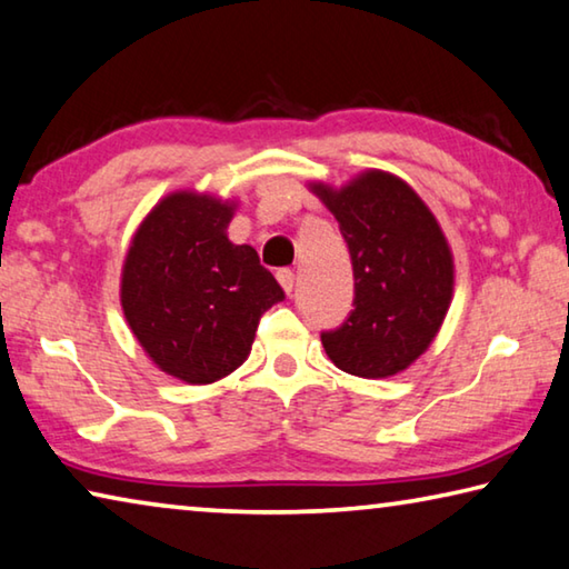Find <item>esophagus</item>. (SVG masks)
<instances>
[{"instance_id": "34e87169", "label": "esophagus", "mask_w": 569, "mask_h": 569, "mask_svg": "<svg viewBox=\"0 0 569 569\" xmlns=\"http://www.w3.org/2000/svg\"><path fill=\"white\" fill-rule=\"evenodd\" d=\"M277 279H279V284H282L284 292H292V287H295V272H292L290 267L277 269Z\"/></svg>"}]
</instances>
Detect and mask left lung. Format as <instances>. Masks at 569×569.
Returning <instances> with one entry per match:
<instances>
[{
    "label": "left lung",
    "mask_w": 569,
    "mask_h": 569,
    "mask_svg": "<svg viewBox=\"0 0 569 569\" xmlns=\"http://www.w3.org/2000/svg\"><path fill=\"white\" fill-rule=\"evenodd\" d=\"M315 193L340 223L356 279L350 315L320 335L325 352L350 376H396L431 346L451 305L443 231L411 186L383 171Z\"/></svg>",
    "instance_id": "8db88e82"
}]
</instances>
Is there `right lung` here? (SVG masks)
Listing matches in <instances>:
<instances>
[{
    "label": "right lung",
    "instance_id": "obj_1",
    "mask_svg": "<svg viewBox=\"0 0 569 569\" xmlns=\"http://www.w3.org/2000/svg\"><path fill=\"white\" fill-rule=\"evenodd\" d=\"M229 221L231 203L171 193L136 231L123 264L130 330L158 368L191 386L237 370L262 315L284 300L257 251L231 244Z\"/></svg>",
    "mask_w": 569,
    "mask_h": 569
}]
</instances>
